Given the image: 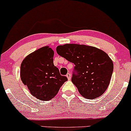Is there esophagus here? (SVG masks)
<instances>
[{
    "label": "esophagus",
    "mask_w": 131,
    "mask_h": 131,
    "mask_svg": "<svg viewBox=\"0 0 131 131\" xmlns=\"http://www.w3.org/2000/svg\"><path fill=\"white\" fill-rule=\"evenodd\" d=\"M66 76H67V79H68V80H70V79H71V74H70V73H67Z\"/></svg>",
    "instance_id": "esophagus-1"
}]
</instances>
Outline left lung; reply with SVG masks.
I'll list each match as a JSON object with an SVG mask.
<instances>
[{"instance_id": "obj_1", "label": "left lung", "mask_w": 131, "mask_h": 131, "mask_svg": "<svg viewBox=\"0 0 131 131\" xmlns=\"http://www.w3.org/2000/svg\"><path fill=\"white\" fill-rule=\"evenodd\" d=\"M56 51L75 64L72 82L82 96L95 99L105 93L113 71L108 54L95 47L76 44L58 46Z\"/></svg>"}]
</instances>
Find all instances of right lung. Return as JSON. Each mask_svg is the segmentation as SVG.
Wrapping results in <instances>:
<instances>
[{"label":"right lung","mask_w":131,"mask_h":131,"mask_svg":"<svg viewBox=\"0 0 131 131\" xmlns=\"http://www.w3.org/2000/svg\"><path fill=\"white\" fill-rule=\"evenodd\" d=\"M53 57V50L45 46L26 56L20 66L22 82L33 96L42 101L54 98L67 80L54 66Z\"/></svg>","instance_id":"right-lung-1"}]
</instances>
